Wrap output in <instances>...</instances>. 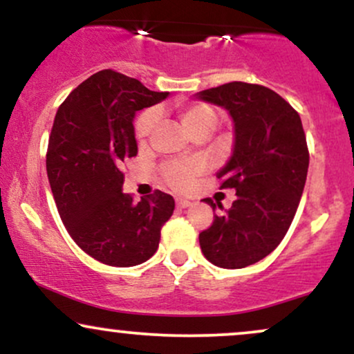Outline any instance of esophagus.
Masks as SVG:
<instances>
[{"mask_svg":"<svg viewBox=\"0 0 354 354\" xmlns=\"http://www.w3.org/2000/svg\"><path fill=\"white\" fill-rule=\"evenodd\" d=\"M176 206L178 208H188V206H191V201L186 200V198H176Z\"/></svg>","mask_w":354,"mask_h":354,"instance_id":"1","label":"esophagus"}]
</instances>
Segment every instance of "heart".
Wrapping results in <instances>:
<instances>
[{"instance_id": "obj_1", "label": "heart", "mask_w": 354, "mask_h": 354, "mask_svg": "<svg viewBox=\"0 0 354 354\" xmlns=\"http://www.w3.org/2000/svg\"><path fill=\"white\" fill-rule=\"evenodd\" d=\"M178 115L183 126L191 133L196 135L200 131H211L216 126L218 116L216 111L206 103H188L181 104L178 108ZM158 123L156 109H148L140 116L136 123V138L140 143H145L148 136L151 135L154 126ZM205 165L200 160H185V161H171L163 168V178L169 186L174 189H185L189 186L191 180L198 173L203 171Z\"/></svg>"}]
</instances>
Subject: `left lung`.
I'll use <instances>...</instances> for the list:
<instances>
[{"label": "left lung", "mask_w": 354, "mask_h": 354, "mask_svg": "<svg viewBox=\"0 0 354 354\" xmlns=\"http://www.w3.org/2000/svg\"><path fill=\"white\" fill-rule=\"evenodd\" d=\"M194 96L225 108L234 123L233 154L216 176L236 200L200 233L201 251L226 270L254 265L281 243L301 200L310 165L301 118L273 89L243 81Z\"/></svg>", "instance_id": "8db88e82"}]
</instances>
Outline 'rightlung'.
<instances>
[{
    "label": "right lung",
    "mask_w": 354,
    "mask_h": 354,
    "mask_svg": "<svg viewBox=\"0 0 354 354\" xmlns=\"http://www.w3.org/2000/svg\"><path fill=\"white\" fill-rule=\"evenodd\" d=\"M166 96L103 70L73 89L55 116L46 171L56 208L76 245L104 265L128 268L151 258L174 211L171 194L160 189L133 201L121 171L138 153L136 113Z\"/></svg>",
    "instance_id": "add662e5"
}]
</instances>
